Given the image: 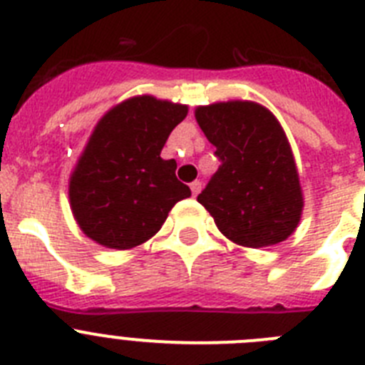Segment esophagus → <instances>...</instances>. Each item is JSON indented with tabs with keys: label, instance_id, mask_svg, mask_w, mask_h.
<instances>
[{
	"label": "esophagus",
	"instance_id": "esophagus-1",
	"mask_svg": "<svg viewBox=\"0 0 365 365\" xmlns=\"http://www.w3.org/2000/svg\"><path fill=\"white\" fill-rule=\"evenodd\" d=\"M190 190H192V196H198V192L202 190V182H198V180H196V182L190 183Z\"/></svg>",
	"mask_w": 365,
	"mask_h": 365
}]
</instances>
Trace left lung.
<instances>
[{
	"label": "left lung",
	"mask_w": 365,
	"mask_h": 365,
	"mask_svg": "<svg viewBox=\"0 0 365 365\" xmlns=\"http://www.w3.org/2000/svg\"><path fill=\"white\" fill-rule=\"evenodd\" d=\"M196 121L222 162L198 202L216 227L244 247H267L293 235L304 196L291 145L278 120L255 101L196 109Z\"/></svg>",
	"instance_id": "8db88e82"
}]
</instances>
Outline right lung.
<instances>
[{
    "mask_svg": "<svg viewBox=\"0 0 365 365\" xmlns=\"http://www.w3.org/2000/svg\"><path fill=\"white\" fill-rule=\"evenodd\" d=\"M185 116L187 105L134 96L98 121L68 182L72 215L88 238L118 251L133 249L189 198L175 160L160 156Z\"/></svg>",
    "mask_w": 365,
    "mask_h": 365,
    "instance_id": "obj_1",
    "label": "right lung"
}]
</instances>
